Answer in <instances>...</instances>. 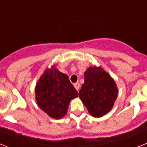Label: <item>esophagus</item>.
Segmentation results:
<instances>
[{
    "mask_svg": "<svg viewBox=\"0 0 147 147\" xmlns=\"http://www.w3.org/2000/svg\"><path fill=\"white\" fill-rule=\"evenodd\" d=\"M74 88H76V90H77V91H79V90H80V83L79 82H76V83H74Z\"/></svg>",
    "mask_w": 147,
    "mask_h": 147,
    "instance_id": "1",
    "label": "esophagus"
}]
</instances>
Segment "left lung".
Segmentation results:
<instances>
[{"label":"left lung","mask_w":147,"mask_h":147,"mask_svg":"<svg viewBox=\"0 0 147 147\" xmlns=\"http://www.w3.org/2000/svg\"><path fill=\"white\" fill-rule=\"evenodd\" d=\"M80 98L93 117H102L112 110L119 90L115 80L102 67L90 66L84 74Z\"/></svg>","instance_id":"1"}]
</instances>
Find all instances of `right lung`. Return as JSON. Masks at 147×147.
Returning <instances> with one entry per match:
<instances>
[{
  "instance_id": "add662e5",
  "label": "right lung",
  "mask_w": 147,
  "mask_h": 147,
  "mask_svg": "<svg viewBox=\"0 0 147 147\" xmlns=\"http://www.w3.org/2000/svg\"><path fill=\"white\" fill-rule=\"evenodd\" d=\"M79 94L66 74L56 65L47 67L35 86V99L50 117L60 119L66 115L71 101Z\"/></svg>"
}]
</instances>
